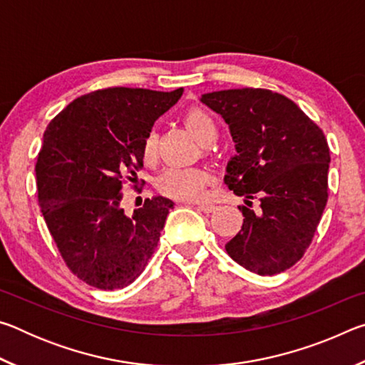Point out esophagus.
I'll list each match as a JSON object with an SVG mask.
<instances>
[{"label":"esophagus","mask_w":365,"mask_h":365,"mask_svg":"<svg viewBox=\"0 0 365 365\" xmlns=\"http://www.w3.org/2000/svg\"><path fill=\"white\" fill-rule=\"evenodd\" d=\"M190 205L196 206V209H200V211H202L205 214L212 212L214 209H215V206L214 205H209V202H201V205H195V202H190Z\"/></svg>","instance_id":"1"}]
</instances>
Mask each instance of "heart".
<instances>
[{
	"mask_svg": "<svg viewBox=\"0 0 365 365\" xmlns=\"http://www.w3.org/2000/svg\"><path fill=\"white\" fill-rule=\"evenodd\" d=\"M183 123L202 145L215 138V123L206 110L200 108L188 109L183 115ZM141 154L146 164H153L158 159V140L154 132L145 137ZM211 182L212 174L202 168H168L158 177V188L160 193L175 200L196 201L205 196V190Z\"/></svg>",
	"mask_w": 365,
	"mask_h": 365,
	"instance_id": "1",
	"label": "heart"
}]
</instances>
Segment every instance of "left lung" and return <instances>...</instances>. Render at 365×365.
<instances>
[{"label":"left lung","instance_id":"1","mask_svg":"<svg viewBox=\"0 0 365 365\" xmlns=\"http://www.w3.org/2000/svg\"><path fill=\"white\" fill-rule=\"evenodd\" d=\"M201 101L224 117L235 141L225 185L246 201H261L257 212L238 207L245 219L225 245L228 256L255 274H280L304 256L329 200L325 135L298 104L272 90L212 91Z\"/></svg>","mask_w":365,"mask_h":365}]
</instances>
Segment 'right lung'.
I'll list each match as a JSON object with an SVG mask.
<instances>
[{"mask_svg":"<svg viewBox=\"0 0 365 365\" xmlns=\"http://www.w3.org/2000/svg\"><path fill=\"white\" fill-rule=\"evenodd\" d=\"M182 93L96 90L73 100L46 127L35 165L38 202L66 265L91 287L130 285L156 250L174 202L148 197L127 217L122 187L137 183L143 140Z\"/></svg>","mask_w":365,"mask_h":365,"instance_id":"1","label":"right lung"}]
</instances>
